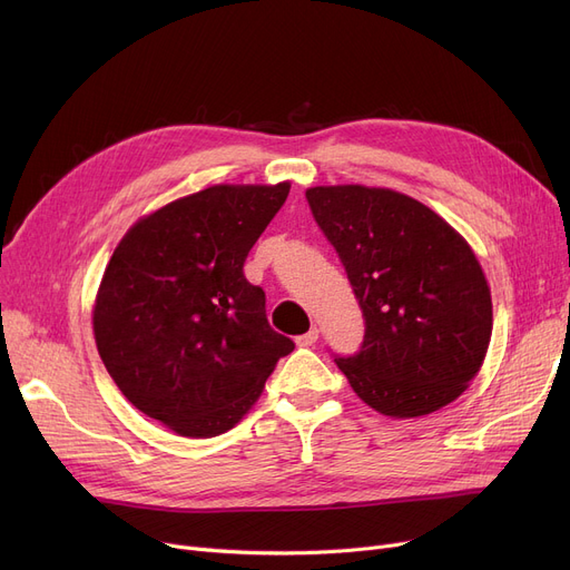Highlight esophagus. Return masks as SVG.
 <instances>
[{"mask_svg":"<svg viewBox=\"0 0 570 570\" xmlns=\"http://www.w3.org/2000/svg\"><path fill=\"white\" fill-rule=\"evenodd\" d=\"M316 340H318V331H316V327H312L309 333H305V335H301V337H295V344H297V346H314Z\"/></svg>","mask_w":570,"mask_h":570,"instance_id":"obj_1","label":"esophagus"}]
</instances>
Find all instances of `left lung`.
I'll list each match as a JSON object with an SVG mask.
<instances>
[{"instance_id": "left-lung-1", "label": "left lung", "mask_w": 570, "mask_h": 570, "mask_svg": "<svg viewBox=\"0 0 570 570\" xmlns=\"http://www.w3.org/2000/svg\"><path fill=\"white\" fill-rule=\"evenodd\" d=\"M307 200L365 316L361 353L337 357L355 395L391 417L455 402L492 337L490 286L466 239L393 189L312 187Z\"/></svg>"}]
</instances>
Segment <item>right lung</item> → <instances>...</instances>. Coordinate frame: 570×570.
<instances>
[{
    "mask_svg": "<svg viewBox=\"0 0 570 570\" xmlns=\"http://www.w3.org/2000/svg\"><path fill=\"white\" fill-rule=\"evenodd\" d=\"M279 185H215L140 217L101 277L92 327L122 395L179 436L235 428L293 342L265 316L243 265L288 196Z\"/></svg>",
    "mask_w": 570,
    "mask_h": 570,
    "instance_id": "1",
    "label": "right lung"
}]
</instances>
